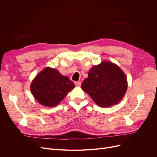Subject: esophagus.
<instances>
[{"label":"esophagus","mask_w":157,"mask_h":157,"mask_svg":"<svg viewBox=\"0 0 157 157\" xmlns=\"http://www.w3.org/2000/svg\"><path fill=\"white\" fill-rule=\"evenodd\" d=\"M75 86H81V82H75Z\"/></svg>","instance_id":"obj_1"}]
</instances>
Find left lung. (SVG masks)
Returning <instances> with one entry per match:
<instances>
[{
  "label": "left lung",
  "instance_id": "obj_1",
  "mask_svg": "<svg viewBox=\"0 0 157 157\" xmlns=\"http://www.w3.org/2000/svg\"><path fill=\"white\" fill-rule=\"evenodd\" d=\"M128 88L126 75L118 66L109 61L95 65L89 71L88 77L81 88L101 107L119 103Z\"/></svg>",
  "mask_w": 157,
  "mask_h": 157
}]
</instances>
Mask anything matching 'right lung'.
I'll return each mask as SVG.
<instances>
[{
	"label": "right lung",
	"instance_id": "obj_1",
	"mask_svg": "<svg viewBox=\"0 0 157 157\" xmlns=\"http://www.w3.org/2000/svg\"><path fill=\"white\" fill-rule=\"evenodd\" d=\"M75 88L74 83L57 69L47 67L33 80L30 90L42 105L55 107Z\"/></svg>",
	"mask_w": 157,
	"mask_h": 157
}]
</instances>
